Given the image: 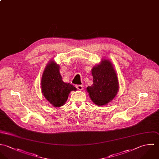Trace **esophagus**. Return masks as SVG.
<instances>
[{
  "label": "esophagus",
  "instance_id": "esophagus-1",
  "mask_svg": "<svg viewBox=\"0 0 159 159\" xmlns=\"http://www.w3.org/2000/svg\"><path fill=\"white\" fill-rule=\"evenodd\" d=\"M76 88L79 90H82L84 89V85H77Z\"/></svg>",
  "mask_w": 159,
  "mask_h": 159
}]
</instances>
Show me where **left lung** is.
I'll use <instances>...</instances> for the list:
<instances>
[{"label": "left lung", "instance_id": "obj_1", "mask_svg": "<svg viewBox=\"0 0 159 159\" xmlns=\"http://www.w3.org/2000/svg\"><path fill=\"white\" fill-rule=\"evenodd\" d=\"M93 84L87 90L92 101L98 106H104L111 101L119 91V82L112 63L102 60L92 69Z\"/></svg>", "mask_w": 159, "mask_h": 159}]
</instances>
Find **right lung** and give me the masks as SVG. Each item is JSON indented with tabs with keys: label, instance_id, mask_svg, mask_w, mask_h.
I'll list each match as a JSON object with an SVG mask.
<instances>
[{
	"label": "right lung",
	"instance_id": "1",
	"mask_svg": "<svg viewBox=\"0 0 159 159\" xmlns=\"http://www.w3.org/2000/svg\"><path fill=\"white\" fill-rule=\"evenodd\" d=\"M43 95L54 107L63 106L69 94L77 89L69 83H65L60 73V66L53 61L47 64L41 79Z\"/></svg>",
	"mask_w": 159,
	"mask_h": 159
}]
</instances>
